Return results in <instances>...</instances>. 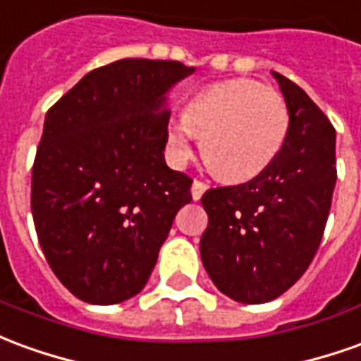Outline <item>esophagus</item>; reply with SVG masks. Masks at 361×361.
Masks as SVG:
<instances>
[{"label": "esophagus", "mask_w": 361, "mask_h": 361, "mask_svg": "<svg viewBox=\"0 0 361 361\" xmlns=\"http://www.w3.org/2000/svg\"><path fill=\"white\" fill-rule=\"evenodd\" d=\"M207 189H209V183H205V181L201 180H195L193 181V185H191V195H193L195 201H199V199L203 197V193H205Z\"/></svg>", "instance_id": "1"}]
</instances>
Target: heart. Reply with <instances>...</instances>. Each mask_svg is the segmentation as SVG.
I'll return each mask as SVG.
<instances>
[{"label": "heart", "mask_w": 361, "mask_h": 361, "mask_svg": "<svg viewBox=\"0 0 361 361\" xmlns=\"http://www.w3.org/2000/svg\"><path fill=\"white\" fill-rule=\"evenodd\" d=\"M289 128L283 95L256 80H233L195 95L183 117L166 127L168 152L188 162L197 138L209 166L223 180L256 178L281 152Z\"/></svg>", "instance_id": "1"}]
</instances>
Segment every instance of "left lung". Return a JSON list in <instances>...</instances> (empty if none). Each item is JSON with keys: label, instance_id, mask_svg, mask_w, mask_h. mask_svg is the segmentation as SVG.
<instances>
[{"label": "left lung", "instance_id": "1", "mask_svg": "<svg viewBox=\"0 0 361 361\" xmlns=\"http://www.w3.org/2000/svg\"><path fill=\"white\" fill-rule=\"evenodd\" d=\"M289 111L281 152L256 178L205 191L201 259L216 289L258 305L286 293L319 250L336 183V133L307 93L274 72Z\"/></svg>", "mask_w": 361, "mask_h": 361}]
</instances>
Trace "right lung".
<instances>
[{
  "label": "right lung",
  "mask_w": 361,
  "mask_h": 361,
  "mask_svg": "<svg viewBox=\"0 0 361 361\" xmlns=\"http://www.w3.org/2000/svg\"><path fill=\"white\" fill-rule=\"evenodd\" d=\"M195 68L125 58L95 68L47 113L31 209L44 258L92 305L142 291L193 180L166 166V93Z\"/></svg>",
  "instance_id": "obj_1"
}]
</instances>
